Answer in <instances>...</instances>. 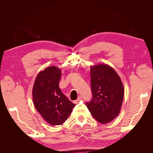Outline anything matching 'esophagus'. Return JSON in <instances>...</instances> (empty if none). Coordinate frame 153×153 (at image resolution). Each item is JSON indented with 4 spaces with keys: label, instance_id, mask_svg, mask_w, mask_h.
I'll list each match as a JSON object with an SVG mask.
<instances>
[{
    "label": "esophagus",
    "instance_id": "34e87169",
    "mask_svg": "<svg viewBox=\"0 0 153 153\" xmlns=\"http://www.w3.org/2000/svg\"><path fill=\"white\" fill-rule=\"evenodd\" d=\"M82 99V97L81 96H79L78 97V98H77V100H75V101H74V102H75V103H78L79 102V101L81 100Z\"/></svg>",
    "mask_w": 153,
    "mask_h": 153
}]
</instances>
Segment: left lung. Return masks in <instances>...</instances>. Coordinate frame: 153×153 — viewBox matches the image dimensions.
I'll use <instances>...</instances> for the list:
<instances>
[{"label":"left lung","mask_w":153,"mask_h":153,"mask_svg":"<svg viewBox=\"0 0 153 153\" xmlns=\"http://www.w3.org/2000/svg\"><path fill=\"white\" fill-rule=\"evenodd\" d=\"M92 100L87 108L97 121L106 124L119 115L124 98V87L119 76L106 64L91 67Z\"/></svg>","instance_id":"left-lung-1"}]
</instances>
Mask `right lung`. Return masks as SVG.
<instances>
[{
	"label": "right lung",
	"instance_id": "right-lung-1",
	"mask_svg": "<svg viewBox=\"0 0 153 153\" xmlns=\"http://www.w3.org/2000/svg\"><path fill=\"white\" fill-rule=\"evenodd\" d=\"M61 76V69L50 66L38 73L32 89L36 110L52 126L63 124L75 106L60 89Z\"/></svg>",
	"mask_w": 153,
	"mask_h": 153
}]
</instances>
